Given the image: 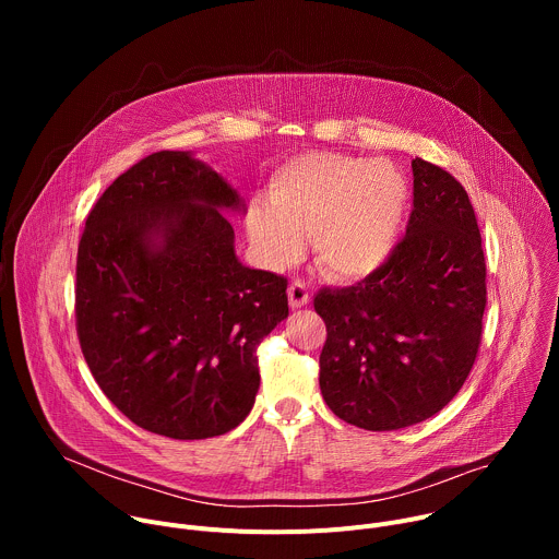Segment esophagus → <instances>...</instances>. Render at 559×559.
Here are the masks:
<instances>
[{
	"instance_id": "34e87169",
	"label": "esophagus",
	"mask_w": 559,
	"mask_h": 559,
	"mask_svg": "<svg viewBox=\"0 0 559 559\" xmlns=\"http://www.w3.org/2000/svg\"><path fill=\"white\" fill-rule=\"evenodd\" d=\"M287 296H289V307L292 309H298V307H305L309 300H311V294H309V285L300 278L292 281L289 287H287Z\"/></svg>"
}]
</instances>
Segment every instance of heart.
<instances>
[{
	"label": "heart",
	"instance_id": "obj_1",
	"mask_svg": "<svg viewBox=\"0 0 559 559\" xmlns=\"http://www.w3.org/2000/svg\"><path fill=\"white\" fill-rule=\"evenodd\" d=\"M270 205L248 210L250 241L270 267H285L313 234L318 263L338 278H358L384 263L401 231L409 186L389 162L307 152L281 166L267 186Z\"/></svg>",
	"mask_w": 559,
	"mask_h": 559
}]
</instances>
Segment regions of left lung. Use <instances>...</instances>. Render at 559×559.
<instances>
[{"label": "left lung", "mask_w": 559, "mask_h": 559, "mask_svg": "<svg viewBox=\"0 0 559 559\" xmlns=\"http://www.w3.org/2000/svg\"><path fill=\"white\" fill-rule=\"evenodd\" d=\"M407 231L365 281L313 298L328 328L321 391L367 431L438 414L464 384L483 341L487 263L473 205L457 179L416 156Z\"/></svg>", "instance_id": "8db88e82"}]
</instances>
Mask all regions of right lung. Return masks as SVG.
Here are the masks:
<instances>
[{
    "instance_id": "obj_1",
    "label": "right lung",
    "mask_w": 559,
    "mask_h": 559,
    "mask_svg": "<svg viewBox=\"0 0 559 559\" xmlns=\"http://www.w3.org/2000/svg\"><path fill=\"white\" fill-rule=\"evenodd\" d=\"M238 194L188 152H152L93 205L74 318L108 401L136 427L203 440L250 414L257 349L289 313L287 278L234 254Z\"/></svg>"
}]
</instances>
